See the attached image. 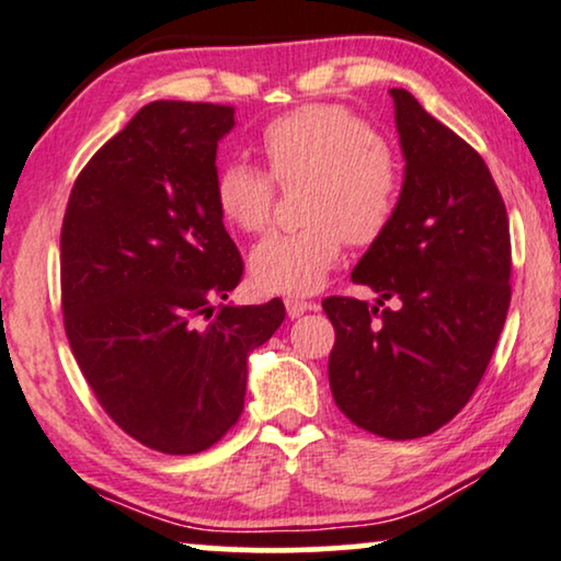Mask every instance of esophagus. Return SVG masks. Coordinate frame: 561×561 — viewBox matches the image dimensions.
<instances>
[{
	"mask_svg": "<svg viewBox=\"0 0 561 561\" xmlns=\"http://www.w3.org/2000/svg\"><path fill=\"white\" fill-rule=\"evenodd\" d=\"M309 309H317V304L304 301V298H294V296H288V298H286V311H288V317H290V319L301 317L304 311H309Z\"/></svg>",
	"mask_w": 561,
	"mask_h": 561,
	"instance_id": "1",
	"label": "esophagus"
}]
</instances>
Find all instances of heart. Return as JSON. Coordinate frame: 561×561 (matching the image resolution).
Wrapping results in <instances>:
<instances>
[{
    "label": "heart",
    "mask_w": 561,
    "mask_h": 561,
    "mask_svg": "<svg viewBox=\"0 0 561 561\" xmlns=\"http://www.w3.org/2000/svg\"><path fill=\"white\" fill-rule=\"evenodd\" d=\"M267 174L229 162L216 174V206L231 227L263 234L275 185L307 183V227L273 234L250 254L252 283L267 294L307 296L337 265L345 242L370 247L387 234L402 203V167L366 118L343 105H304L260 134Z\"/></svg>",
    "instance_id": "b5f03b06"
}]
</instances>
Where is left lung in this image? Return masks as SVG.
Instances as JSON below:
<instances>
[{
  "instance_id": "8db88e82",
  "label": "left lung",
  "mask_w": 561,
  "mask_h": 561,
  "mask_svg": "<svg viewBox=\"0 0 561 561\" xmlns=\"http://www.w3.org/2000/svg\"><path fill=\"white\" fill-rule=\"evenodd\" d=\"M402 203L353 283L376 307L330 296V387L351 423L389 440L431 435L474 394L511 307V224L484 159L407 90H391ZM394 297V310L382 301Z\"/></svg>"
}]
</instances>
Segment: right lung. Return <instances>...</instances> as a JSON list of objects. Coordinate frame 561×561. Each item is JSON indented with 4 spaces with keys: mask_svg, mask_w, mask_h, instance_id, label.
Masks as SVG:
<instances>
[{
    "mask_svg": "<svg viewBox=\"0 0 561 561\" xmlns=\"http://www.w3.org/2000/svg\"><path fill=\"white\" fill-rule=\"evenodd\" d=\"M234 107L157 100L98 149L61 224V309L92 394L159 454L214 446L244 410L247 355L280 298L218 304L244 273L216 206V147Z\"/></svg>",
    "mask_w": 561,
    "mask_h": 561,
    "instance_id": "right-lung-1",
    "label": "right lung"
}]
</instances>
